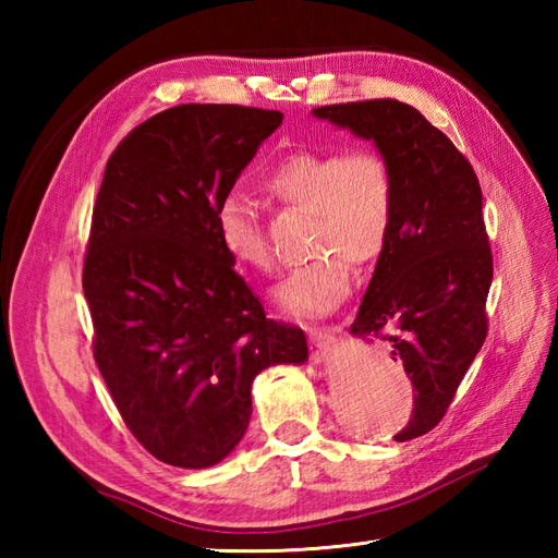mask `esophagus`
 <instances>
[{
    "mask_svg": "<svg viewBox=\"0 0 558 558\" xmlns=\"http://www.w3.org/2000/svg\"><path fill=\"white\" fill-rule=\"evenodd\" d=\"M310 340L316 357H326V354L336 348V336L328 328H310Z\"/></svg>",
    "mask_w": 558,
    "mask_h": 558,
    "instance_id": "esophagus-1",
    "label": "esophagus"
}]
</instances>
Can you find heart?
Instances as JSON below:
<instances>
[{"label": "heart", "instance_id": "1", "mask_svg": "<svg viewBox=\"0 0 558 558\" xmlns=\"http://www.w3.org/2000/svg\"><path fill=\"white\" fill-rule=\"evenodd\" d=\"M280 204L312 213L310 264L290 270L272 300L292 316H326L345 302L352 268L369 266L386 252L396 222L398 182L386 153L298 150L266 174ZM218 240L234 266L266 272L272 254L256 210L240 196H225L216 213Z\"/></svg>", "mask_w": 558, "mask_h": 558}]
</instances>
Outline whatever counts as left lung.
Returning <instances> with one entry per match:
<instances>
[{
    "instance_id": "8db88e82",
    "label": "left lung",
    "mask_w": 558,
    "mask_h": 558,
    "mask_svg": "<svg viewBox=\"0 0 558 558\" xmlns=\"http://www.w3.org/2000/svg\"><path fill=\"white\" fill-rule=\"evenodd\" d=\"M312 112L374 141L396 170L393 232L350 333L381 336L405 366L414 408L396 441H410L441 422L487 338L494 260L482 189L453 141L412 105L384 98Z\"/></svg>"
}]
</instances>
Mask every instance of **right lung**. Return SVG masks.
I'll return each instance as SVG.
<instances>
[{"label": "right lung", "instance_id": "right-lung-1", "mask_svg": "<svg viewBox=\"0 0 558 558\" xmlns=\"http://www.w3.org/2000/svg\"><path fill=\"white\" fill-rule=\"evenodd\" d=\"M282 112L177 105L114 148L93 208L83 294L93 357L150 456L201 470L252 420V384L306 362L302 328L266 318L218 240L216 213Z\"/></svg>", "mask_w": 558, "mask_h": 558}]
</instances>
